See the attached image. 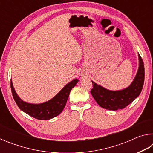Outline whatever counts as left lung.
<instances>
[{
	"label": "left lung",
	"mask_w": 153,
	"mask_h": 153,
	"mask_svg": "<svg viewBox=\"0 0 153 153\" xmlns=\"http://www.w3.org/2000/svg\"><path fill=\"white\" fill-rule=\"evenodd\" d=\"M139 69L135 79L127 88L120 91H111L92 82L91 94L100 107L108 110L122 109L133 102L142 90L144 82V66L142 57L138 54Z\"/></svg>",
	"instance_id": "obj_1"
}]
</instances>
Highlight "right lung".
<instances>
[{
	"label": "right lung",
	"mask_w": 153,
	"mask_h": 153,
	"mask_svg": "<svg viewBox=\"0 0 153 153\" xmlns=\"http://www.w3.org/2000/svg\"><path fill=\"white\" fill-rule=\"evenodd\" d=\"M78 82L74 79L67 84L55 97L48 101L42 104H30L24 102L19 98L15 92L11 80V88L13 97L15 102L21 110L27 113L31 117L40 120H48L55 117L63 111L69 93L71 89L76 86Z\"/></svg>",
	"instance_id": "obj_1"
}]
</instances>
